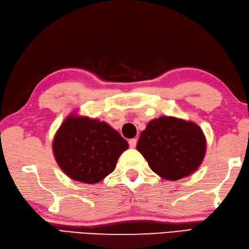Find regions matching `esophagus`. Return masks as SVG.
Masks as SVG:
<instances>
[{
    "label": "esophagus",
    "mask_w": 249,
    "mask_h": 249,
    "mask_svg": "<svg viewBox=\"0 0 249 249\" xmlns=\"http://www.w3.org/2000/svg\"><path fill=\"white\" fill-rule=\"evenodd\" d=\"M137 143H138V140L137 139H131L129 140V146L131 148H134L135 146H137Z\"/></svg>",
    "instance_id": "obj_1"
}]
</instances>
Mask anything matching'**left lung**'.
I'll return each mask as SVG.
<instances>
[{
  "label": "left lung",
  "mask_w": 249,
  "mask_h": 249,
  "mask_svg": "<svg viewBox=\"0 0 249 249\" xmlns=\"http://www.w3.org/2000/svg\"><path fill=\"white\" fill-rule=\"evenodd\" d=\"M137 149L155 173L176 181L199 167L206 139L196 124L166 116L149 121L140 135Z\"/></svg>",
  "instance_id": "1"
}]
</instances>
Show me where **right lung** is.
<instances>
[{"instance_id":"right-lung-1","label":"right lung","mask_w":249,"mask_h":249,"mask_svg":"<svg viewBox=\"0 0 249 249\" xmlns=\"http://www.w3.org/2000/svg\"><path fill=\"white\" fill-rule=\"evenodd\" d=\"M129 144L104 121L69 116L57 130L53 153L62 170L74 181L93 184L115 170Z\"/></svg>"}]
</instances>
